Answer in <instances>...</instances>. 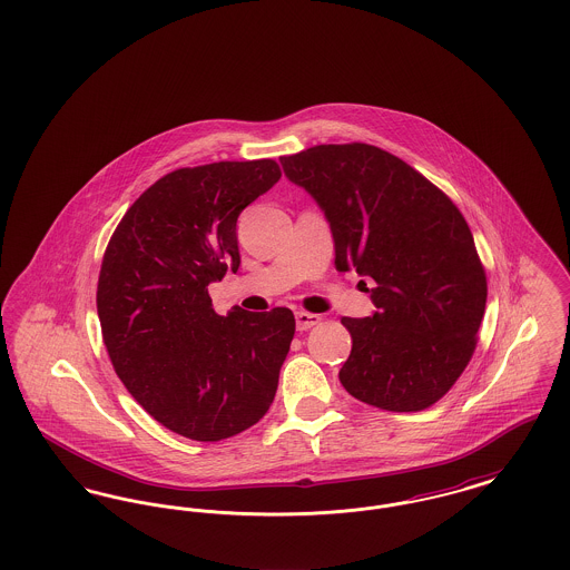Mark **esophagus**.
I'll return each instance as SVG.
<instances>
[{
	"label": "esophagus",
	"mask_w": 570,
	"mask_h": 570,
	"mask_svg": "<svg viewBox=\"0 0 570 570\" xmlns=\"http://www.w3.org/2000/svg\"><path fill=\"white\" fill-rule=\"evenodd\" d=\"M295 318H297L298 331H307V328H312V326L318 325L323 321L321 314H309V312H297Z\"/></svg>",
	"instance_id": "obj_1"
}]
</instances>
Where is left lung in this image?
Returning <instances> with one entry per match:
<instances>
[{"label":"left lung","mask_w":570,"mask_h":570,"mask_svg":"<svg viewBox=\"0 0 570 570\" xmlns=\"http://www.w3.org/2000/svg\"><path fill=\"white\" fill-rule=\"evenodd\" d=\"M331 224L335 267L376 282V314L342 318L353 351L344 389L391 412L434 406L479 342L488 275L458 205L397 156L367 142L282 156ZM365 286V282H361Z\"/></svg>","instance_id":"1"}]
</instances>
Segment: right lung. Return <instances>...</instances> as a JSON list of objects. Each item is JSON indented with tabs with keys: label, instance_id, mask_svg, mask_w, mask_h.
Returning <instances> with one entry per match:
<instances>
[{
	"label": "right lung",
	"instance_id": "right-lung-1",
	"mask_svg": "<svg viewBox=\"0 0 570 570\" xmlns=\"http://www.w3.org/2000/svg\"><path fill=\"white\" fill-rule=\"evenodd\" d=\"M279 177L272 158L177 168L110 235L96 291L102 340L130 395L175 434L217 442L272 406L293 312L219 316L207 286L239 269L237 217Z\"/></svg>",
	"mask_w": 570,
	"mask_h": 570
}]
</instances>
